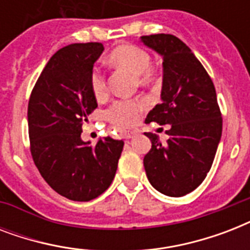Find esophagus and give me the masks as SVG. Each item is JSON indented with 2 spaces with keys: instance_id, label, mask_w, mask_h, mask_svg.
I'll return each instance as SVG.
<instances>
[{
  "instance_id": "1",
  "label": "esophagus",
  "mask_w": 250,
  "mask_h": 250,
  "mask_svg": "<svg viewBox=\"0 0 250 250\" xmlns=\"http://www.w3.org/2000/svg\"><path fill=\"white\" fill-rule=\"evenodd\" d=\"M135 136H136V132H135V131H127V132H125V139H127V140L133 139Z\"/></svg>"
}]
</instances>
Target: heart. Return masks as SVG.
Listing matches in <instances>:
<instances>
[{"instance_id": "heart-1", "label": "heart", "mask_w": 250, "mask_h": 250, "mask_svg": "<svg viewBox=\"0 0 250 250\" xmlns=\"http://www.w3.org/2000/svg\"><path fill=\"white\" fill-rule=\"evenodd\" d=\"M109 62L113 66L128 70L137 76L140 84H150L156 80V75L152 71V58L144 49L135 45H122L110 53ZM89 88L94 97L100 98L106 96V80L100 68H93L89 75ZM146 107V102L143 100H119L111 105L106 118L113 125L119 127H131L139 121L140 113Z\"/></svg>"}]
</instances>
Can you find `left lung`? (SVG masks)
<instances>
[{
  "instance_id": "1",
  "label": "left lung",
  "mask_w": 250,
  "mask_h": 250,
  "mask_svg": "<svg viewBox=\"0 0 250 250\" xmlns=\"http://www.w3.org/2000/svg\"><path fill=\"white\" fill-rule=\"evenodd\" d=\"M145 46L164 61L161 104L145 123L170 125V139L161 143L146 132L152 148L144 157L149 183L170 197H182L197 188L213 165L222 136V117L214 84L192 50L174 35L141 36Z\"/></svg>"
}]
</instances>
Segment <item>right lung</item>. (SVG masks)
I'll use <instances>...</instances> for the list:
<instances>
[{"label":"right lung","mask_w":250,"mask_h":250,"mask_svg":"<svg viewBox=\"0 0 250 250\" xmlns=\"http://www.w3.org/2000/svg\"><path fill=\"white\" fill-rule=\"evenodd\" d=\"M101 42L71 44L49 60L28 102V132L33 162L57 193L72 201H90L113 182L123 141L82 140V125L97 107L89 88Z\"/></svg>","instance_id":"obj_1"}]
</instances>
